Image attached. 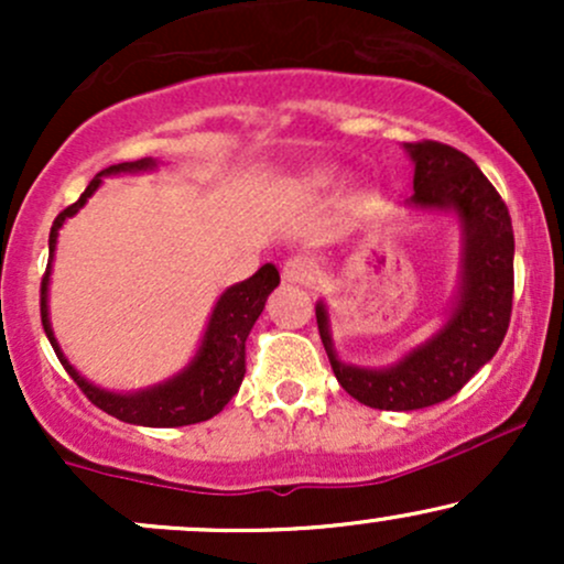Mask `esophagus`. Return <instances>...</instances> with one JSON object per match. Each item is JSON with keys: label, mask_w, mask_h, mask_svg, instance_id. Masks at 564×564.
Instances as JSON below:
<instances>
[{"label": "esophagus", "mask_w": 564, "mask_h": 564, "mask_svg": "<svg viewBox=\"0 0 564 564\" xmlns=\"http://www.w3.org/2000/svg\"><path fill=\"white\" fill-rule=\"evenodd\" d=\"M315 262L310 260V257H291V260L283 262V281L289 283H302V286H307V283L315 281Z\"/></svg>", "instance_id": "obj_1"}]
</instances>
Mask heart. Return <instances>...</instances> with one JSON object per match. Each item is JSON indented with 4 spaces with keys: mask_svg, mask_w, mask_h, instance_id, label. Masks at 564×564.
I'll list each match as a JSON object with an SVG mask.
<instances>
[{
    "mask_svg": "<svg viewBox=\"0 0 564 564\" xmlns=\"http://www.w3.org/2000/svg\"><path fill=\"white\" fill-rule=\"evenodd\" d=\"M326 174H315V185H323V183H326Z\"/></svg>",
    "mask_w": 564,
    "mask_h": 564,
    "instance_id": "1",
    "label": "heart"
}]
</instances>
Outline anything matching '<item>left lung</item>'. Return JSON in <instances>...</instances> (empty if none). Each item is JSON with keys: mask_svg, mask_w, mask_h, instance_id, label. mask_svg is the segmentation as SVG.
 Returning <instances> with one entry per match:
<instances>
[{"mask_svg": "<svg viewBox=\"0 0 564 564\" xmlns=\"http://www.w3.org/2000/svg\"><path fill=\"white\" fill-rule=\"evenodd\" d=\"M413 161V196L405 209L448 215L462 232L458 283L445 318L394 364L355 366L334 347L326 302L315 304L318 332L336 381L364 405L416 411L462 390L501 347L514 291V232L507 204L467 153L443 142H403Z\"/></svg>", "mask_w": 564, "mask_h": 564, "instance_id": "left-lung-1", "label": "left lung"}]
</instances>
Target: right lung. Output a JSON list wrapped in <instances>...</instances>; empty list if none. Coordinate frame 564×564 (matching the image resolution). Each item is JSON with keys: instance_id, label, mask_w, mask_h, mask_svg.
Returning <instances> with one entry per match:
<instances>
[{"instance_id": "add662e5", "label": "right lung", "mask_w": 564, "mask_h": 564, "mask_svg": "<svg viewBox=\"0 0 564 564\" xmlns=\"http://www.w3.org/2000/svg\"><path fill=\"white\" fill-rule=\"evenodd\" d=\"M159 170L156 159H138L124 161V164H113L100 174H95L93 183L82 193L76 204L63 209L55 217L53 230H50V262L47 273L42 278V326L47 334L50 345H53L55 355L61 364L70 373V379L82 387V392L97 408L119 419V422L138 424V426H185L198 424L206 419L217 416L225 405L230 403L232 394L241 387L246 373V336H249L251 326L262 315L264 302H268L270 291L281 283L275 264H262L254 275L246 278L241 283H232L217 296L215 307H212L209 321H206L204 336H200L196 355L187 360L183 371L174 377L159 381V384L145 387V390L134 392H111L106 387H97L87 377H82L70 360L66 358L57 336L50 323V275H53V260L57 249V232H61L63 223L74 217L76 212L95 196L97 187L102 185L106 177H116V174H140Z\"/></svg>"}]
</instances>
